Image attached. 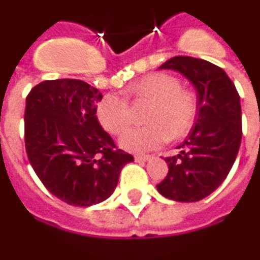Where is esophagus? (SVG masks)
I'll return each instance as SVG.
<instances>
[{"mask_svg":"<svg viewBox=\"0 0 260 260\" xmlns=\"http://www.w3.org/2000/svg\"><path fill=\"white\" fill-rule=\"evenodd\" d=\"M150 159V156L148 155H135V160L136 161H146Z\"/></svg>","mask_w":260,"mask_h":260,"instance_id":"34e87169","label":"esophagus"}]
</instances>
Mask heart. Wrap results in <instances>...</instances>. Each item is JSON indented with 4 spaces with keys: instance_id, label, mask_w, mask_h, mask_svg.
Returning <instances> with one entry per match:
<instances>
[{
    "instance_id": "1",
    "label": "heart",
    "mask_w": 260,
    "mask_h": 260,
    "mask_svg": "<svg viewBox=\"0 0 260 260\" xmlns=\"http://www.w3.org/2000/svg\"><path fill=\"white\" fill-rule=\"evenodd\" d=\"M128 99L135 103H148L146 126L125 132L119 145L129 152H149L169 139H180L193 128L199 99L193 90L183 88L180 80L168 73H152L126 88ZM97 118L101 126L111 135L122 134L132 121L128 100L110 94L100 101Z\"/></svg>"
}]
</instances>
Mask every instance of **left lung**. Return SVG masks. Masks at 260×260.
Listing matches in <instances>:
<instances>
[{"label": "left lung", "instance_id": "1", "mask_svg": "<svg viewBox=\"0 0 260 260\" xmlns=\"http://www.w3.org/2000/svg\"><path fill=\"white\" fill-rule=\"evenodd\" d=\"M159 69L190 80L199 99L193 129L179 145L180 153L166 157L168 176L157 184L166 199L193 203L217 190L237 159L242 138L239 94L221 67L203 59L176 56Z\"/></svg>", "mask_w": 260, "mask_h": 260}]
</instances>
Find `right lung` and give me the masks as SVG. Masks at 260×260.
<instances>
[{"mask_svg":"<svg viewBox=\"0 0 260 260\" xmlns=\"http://www.w3.org/2000/svg\"><path fill=\"white\" fill-rule=\"evenodd\" d=\"M103 94L86 81L46 80L26 97L25 148L43 186L70 206L90 207L115 190L134 156L118 149L97 119Z\"/></svg>","mask_w":260,"mask_h":260,"instance_id":"add662e5","label":"right lung"}]
</instances>
